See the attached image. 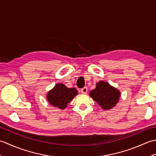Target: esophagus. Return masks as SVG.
Listing matches in <instances>:
<instances>
[{
    "mask_svg": "<svg viewBox=\"0 0 156 156\" xmlns=\"http://www.w3.org/2000/svg\"><path fill=\"white\" fill-rule=\"evenodd\" d=\"M87 92H88V88H87V87H84L83 88L81 89V92H82V93L86 94Z\"/></svg>",
    "mask_w": 156,
    "mask_h": 156,
    "instance_id": "obj_1",
    "label": "esophagus"
}]
</instances>
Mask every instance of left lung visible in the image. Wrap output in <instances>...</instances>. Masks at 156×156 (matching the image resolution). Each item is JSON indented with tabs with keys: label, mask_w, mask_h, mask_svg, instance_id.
<instances>
[{
	"label": "left lung",
	"mask_w": 156,
	"mask_h": 156,
	"mask_svg": "<svg viewBox=\"0 0 156 156\" xmlns=\"http://www.w3.org/2000/svg\"><path fill=\"white\" fill-rule=\"evenodd\" d=\"M89 95L102 108L108 110L114 107L119 102L121 93L108 82L102 80L98 82L96 88L91 90Z\"/></svg>",
	"instance_id": "8db88e82"
}]
</instances>
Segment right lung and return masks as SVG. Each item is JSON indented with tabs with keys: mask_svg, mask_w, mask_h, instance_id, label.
Returning a JSON list of instances; mask_svg holds the SVG:
<instances>
[{
	"mask_svg": "<svg viewBox=\"0 0 156 156\" xmlns=\"http://www.w3.org/2000/svg\"><path fill=\"white\" fill-rule=\"evenodd\" d=\"M77 94L78 90L75 88H69L64 84L59 83L49 91L47 99L50 105L54 107L59 109H64Z\"/></svg>",
	"mask_w": 156,
	"mask_h": 156,
	"instance_id": "obj_1",
	"label": "right lung"
}]
</instances>
